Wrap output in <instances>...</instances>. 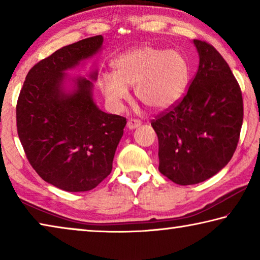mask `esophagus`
Segmentation results:
<instances>
[{"label": "esophagus", "mask_w": 260, "mask_h": 260, "mask_svg": "<svg viewBox=\"0 0 260 260\" xmlns=\"http://www.w3.org/2000/svg\"><path fill=\"white\" fill-rule=\"evenodd\" d=\"M141 125V120L139 119H129L127 121V128L129 129H134L136 127H139Z\"/></svg>", "instance_id": "34e87169"}]
</instances>
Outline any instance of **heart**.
I'll return each instance as SVG.
<instances>
[{"mask_svg": "<svg viewBox=\"0 0 260 260\" xmlns=\"http://www.w3.org/2000/svg\"><path fill=\"white\" fill-rule=\"evenodd\" d=\"M113 74L103 73L99 85L113 110L128 99L127 87L147 108L161 111L172 108L186 94L190 79L189 64L181 52L143 46L113 60Z\"/></svg>", "mask_w": 260, "mask_h": 260, "instance_id": "obj_1", "label": "heart"}]
</instances>
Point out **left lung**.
Returning a JSON list of instances; mask_svg holds the SVG:
<instances>
[{"label":"left lung","instance_id":"8db88e82","mask_svg":"<svg viewBox=\"0 0 260 260\" xmlns=\"http://www.w3.org/2000/svg\"><path fill=\"white\" fill-rule=\"evenodd\" d=\"M196 76L172 108L151 120L159 172L181 186L203 182L232 159L243 122V99L227 61L210 43L193 40Z\"/></svg>","mask_w":260,"mask_h":260}]
</instances>
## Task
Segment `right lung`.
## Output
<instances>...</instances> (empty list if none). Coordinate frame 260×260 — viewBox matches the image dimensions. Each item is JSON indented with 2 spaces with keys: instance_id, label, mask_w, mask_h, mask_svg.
Masks as SVG:
<instances>
[{
  "instance_id": "add662e5",
  "label": "right lung",
  "mask_w": 260,
  "mask_h": 260,
  "mask_svg": "<svg viewBox=\"0 0 260 260\" xmlns=\"http://www.w3.org/2000/svg\"><path fill=\"white\" fill-rule=\"evenodd\" d=\"M102 43V35H95L39 61L17 101V132L29 164L45 181L67 191L91 190L111 173L126 126V118L96 107L89 80L77 79L71 94L61 87L64 72L93 56Z\"/></svg>"
}]
</instances>
